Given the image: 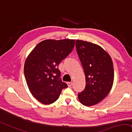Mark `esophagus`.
Here are the masks:
<instances>
[{"instance_id":"obj_1","label":"esophagus","mask_w":132,"mask_h":132,"mask_svg":"<svg viewBox=\"0 0 132 132\" xmlns=\"http://www.w3.org/2000/svg\"><path fill=\"white\" fill-rule=\"evenodd\" d=\"M67 84H68V87H71L72 85V82H67Z\"/></svg>"}]
</instances>
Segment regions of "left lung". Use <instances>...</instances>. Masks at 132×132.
Here are the masks:
<instances>
[{"label": "left lung", "instance_id": "obj_1", "mask_svg": "<svg viewBox=\"0 0 132 132\" xmlns=\"http://www.w3.org/2000/svg\"><path fill=\"white\" fill-rule=\"evenodd\" d=\"M76 48L86 82L84 90L78 93V97L82 105L90 106L102 101L112 88L113 62L109 54L97 44L77 40Z\"/></svg>", "mask_w": 132, "mask_h": 132}]
</instances>
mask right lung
I'll list each match as a JSON object with an SVG mask.
<instances>
[{
  "label": "right lung",
  "mask_w": 132,
  "mask_h": 132,
  "mask_svg": "<svg viewBox=\"0 0 132 132\" xmlns=\"http://www.w3.org/2000/svg\"><path fill=\"white\" fill-rule=\"evenodd\" d=\"M75 39H46L40 42L26 59L24 72L30 92L39 102L56 101L68 87L60 79L59 64L73 49Z\"/></svg>",
  "instance_id": "1"
}]
</instances>
